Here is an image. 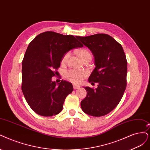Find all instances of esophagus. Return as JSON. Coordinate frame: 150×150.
Instances as JSON below:
<instances>
[{"mask_svg":"<svg viewBox=\"0 0 150 150\" xmlns=\"http://www.w3.org/2000/svg\"><path fill=\"white\" fill-rule=\"evenodd\" d=\"M73 86H74V90L79 89V88H80V86H79V85H73Z\"/></svg>","mask_w":150,"mask_h":150,"instance_id":"obj_1","label":"esophagus"}]
</instances>
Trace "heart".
Wrapping results in <instances>:
<instances>
[{
	"mask_svg": "<svg viewBox=\"0 0 150 150\" xmlns=\"http://www.w3.org/2000/svg\"><path fill=\"white\" fill-rule=\"evenodd\" d=\"M78 54L81 60H83L84 59L88 57H91V53L88 50L86 49H82L79 50L78 52ZM69 55V52H67L64 55V57L62 59V64H65L67 62ZM87 75L88 74L86 71L71 69L66 72L65 76L67 80L71 83H73L80 84L83 81V80H84V79L87 76Z\"/></svg>",
	"mask_w": 150,
	"mask_h": 150,
	"instance_id": "obj_1",
	"label": "heart"
}]
</instances>
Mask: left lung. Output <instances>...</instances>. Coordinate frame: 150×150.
<instances>
[{"label":"left lung","mask_w":150,"mask_h":150,"mask_svg":"<svg viewBox=\"0 0 150 150\" xmlns=\"http://www.w3.org/2000/svg\"><path fill=\"white\" fill-rule=\"evenodd\" d=\"M76 38L90 49L95 59V68L88 81L98 83L95 90L85 87L87 95L81 108L91 116L105 115L117 106L126 88L127 62L124 49L106 34Z\"/></svg>","instance_id":"left-lung-1"}]
</instances>
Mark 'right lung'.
I'll return each instance as SVG.
<instances>
[{
	"label": "right lung",
	"mask_w": 150,
	"mask_h": 150,
	"mask_svg": "<svg viewBox=\"0 0 150 150\" xmlns=\"http://www.w3.org/2000/svg\"><path fill=\"white\" fill-rule=\"evenodd\" d=\"M83 46L72 35L46 31L35 38L27 47L22 62L21 90L33 111L52 116L62 111L65 99L74 90L70 83L52 81L64 55Z\"/></svg>",
	"instance_id": "1"
}]
</instances>
